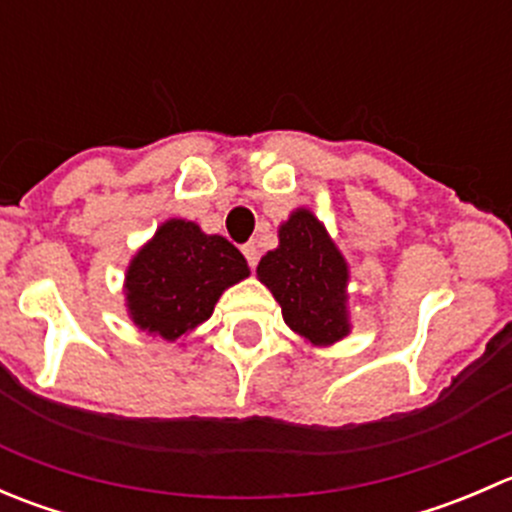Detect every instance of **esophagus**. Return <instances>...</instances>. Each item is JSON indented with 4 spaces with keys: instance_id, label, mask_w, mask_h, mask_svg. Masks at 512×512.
I'll use <instances>...</instances> for the list:
<instances>
[{
    "instance_id": "1",
    "label": "esophagus",
    "mask_w": 512,
    "mask_h": 512,
    "mask_svg": "<svg viewBox=\"0 0 512 512\" xmlns=\"http://www.w3.org/2000/svg\"><path fill=\"white\" fill-rule=\"evenodd\" d=\"M242 255L247 257V265H250L252 270H255L257 260H260V252H257L255 242H247V245H242Z\"/></svg>"
}]
</instances>
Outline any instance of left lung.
Wrapping results in <instances>:
<instances>
[{
	"mask_svg": "<svg viewBox=\"0 0 512 512\" xmlns=\"http://www.w3.org/2000/svg\"><path fill=\"white\" fill-rule=\"evenodd\" d=\"M277 237L280 245L257 265V280L277 299L294 334L312 347H334L352 334L347 257L304 205L280 223Z\"/></svg>",
	"mask_w": 512,
	"mask_h": 512,
	"instance_id": "obj_1",
	"label": "left lung"
}]
</instances>
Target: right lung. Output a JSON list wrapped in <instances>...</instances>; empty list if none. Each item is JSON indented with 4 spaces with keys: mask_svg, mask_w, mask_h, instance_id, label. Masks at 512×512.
I'll use <instances>...</instances> for the list:
<instances>
[{
    "mask_svg": "<svg viewBox=\"0 0 512 512\" xmlns=\"http://www.w3.org/2000/svg\"><path fill=\"white\" fill-rule=\"evenodd\" d=\"M250 277L242 252L193 220L168 218L131 257L123 277L128 319L163 342H180L210 319L225 289Z\"/></svg>",
    "mask_w": 512,
    "mask_h": 512,
    "instance_id": "obj_1",
    "label": "right lung"
}]
</instances>
